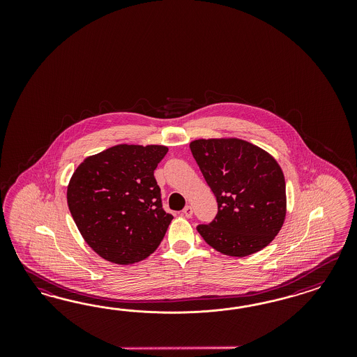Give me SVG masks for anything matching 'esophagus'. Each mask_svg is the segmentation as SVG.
Here are the masks:
<instances>
[{
	"label": "esophagus",
	"mask_w": 357,
	"mask_h": 357,
	"mask_svg": "<svg viewBox=\"0 0 357 357\" xmlns=\"http://www.w3.org/2000/svg\"><path fill=\"white\" fill-rule=\"evenodd\" d=\"M183 212L184 216L187 217V218H190V217H192V213H194V211H192V206H185L183 208Z\"/></svg>",
	"instance_id": "obj_1"
}]
</instances>
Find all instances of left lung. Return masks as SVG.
I'll list each match as a JSON object with an SVG mask.
<instances>
[{
	"mask_svg": "<svg viewBox=\"0 0 357 357\" xmlns=\"http://www.w3.org/2000/svg\"><path fill=\"white\" fill-rule=\"evenodd\" d=\"M195 161L216 196V217L197 231L229 257H248L270 245L287 213L285 179L276 160L239 139L190 144Z\"/></svg>",
	"mask_w": 357,
	"mask_h": 357,
	"instance_id": "1",
	"label": "left lung"
}]
</instances>
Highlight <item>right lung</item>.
I'll return each mask as SVG.
<instances>
[{
  "label": "right lung",
  "instance_id": "1",
  "mask_svg": "<svg viewBox=\"0 0 357 357\" xmlns=\"http://www.w3.org/2000/svg\"><path fill=\"white\" fill-rule=\"evenodd\" d=\"M167 151L163 145L120 144L87 157L72 175L69 211L103 259L133 264L160 246L173 216L163 211L154 170Z\"/></svg>",
  "mask_w": 357,
  "mask_h": 357
}]
</instances>
